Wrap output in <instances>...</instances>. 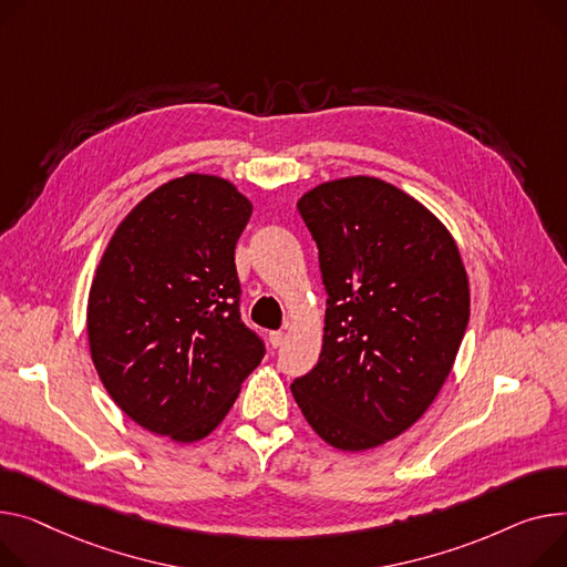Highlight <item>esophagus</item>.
<instances>
[{"instance_id":"esophagus-1","label":"esophagus","mask_w":567,"mask_h":567,"mask_svg":"<svg viewBox=\"0 0 567 567\" xmlns=\"http://www.w3.org/2000/svg\"><path fill=\"white\" fill-rule=\"evenodd\" d=\"M285 330H274V332H269V342H271V347L274 349H278V347H282V342H285Z\"/></svg>"}]
</instances>
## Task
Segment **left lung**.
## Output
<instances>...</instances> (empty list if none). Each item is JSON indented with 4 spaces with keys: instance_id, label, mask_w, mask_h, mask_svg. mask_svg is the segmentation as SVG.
Segmentation results:
<instances>
[{
    "instance_id": "1",
    "label": "left lung",
    "mask_w": 567,
    "mask_h": 567,
    "mask_svg": "<svg viewBox=\"0 0 567 567\" xmlns=\"http://www.w3.org/2000/svg\"><path fill=\"white\" fill-rule=\"evenodd\" d=\"M328 291L319 362L291 394L321 440L367 451L408 431L442 390L470 321L461 250L420 200L353 175L298 200Z\"/></svg>"
}]
</instances>
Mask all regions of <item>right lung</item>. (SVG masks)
Here are the masks:
<instances>
[{
	"mask_svg": "<svg viewBox=\"0 0 567 567\" xmlns=\"http://www.w3.org/2000/svg\"><path fill=\"white\" fill-rule=\"evenodd\" d=\"M250 214L230 179L188 173L147 194L106 244L89 291L91 358L150 433L207 437L264 358L239 317L235 246Z\"/></svg>",
	"mask_w": 567,
	"mask_h": 567,
	"instance_id": "right-lung-1",
	"label": "right lung"
}]
</instances>
